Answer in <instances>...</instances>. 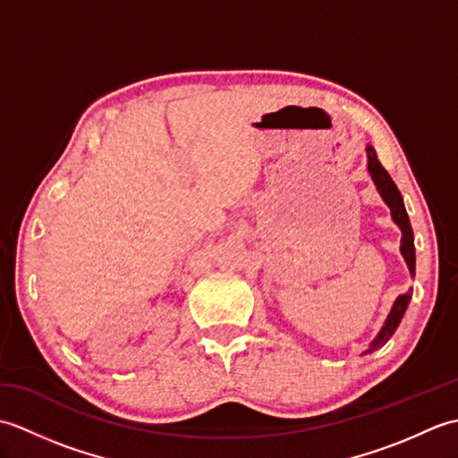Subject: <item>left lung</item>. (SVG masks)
Masks as SVG:
<instances>
[{
	"instance_id": "obj_1",
	"label": "left lung",
	"mask_w": 458,
	"mask_h": 458,
	"mask_svg": "<svg viewBox=\"0 0 458 458\" xmlns=\"http://www.w3.org/2000/svg\"><path fill=\"white\" fill-rule=\"evenodd\" d=\"M366 153H368V173L372 174V181L376 184L379 197H382L387 207H390L392 218L402 230L400 251H402L405 264H407V267H410V274L413 277L415 276V244H413V230L410 224V216H407L405 207H403V199L390 174H387V171L382 167V163L377 161V155H376L372 145H366ZM410 299H411V293H403L395 299V303L390 310V315H387L382 330H379L377 336L372 340V344H369L366 352H374L377 346H382L387 343V340H390V336L395 333L397 325L402 323V317L405 313L407 305H410Z\"/></svg>"
}]
</instances>
